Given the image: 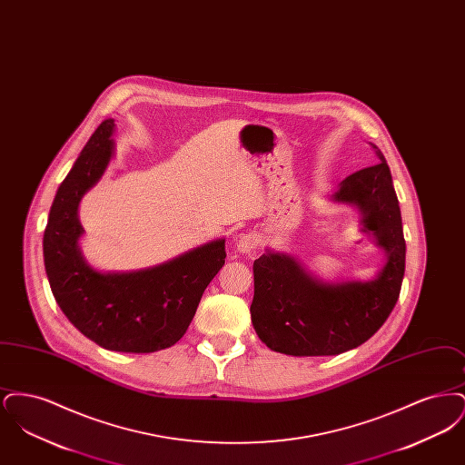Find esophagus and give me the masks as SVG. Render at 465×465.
<instances>
[{
  "label": "esophagus",
  "mask_w": 465,
  "mask_h": 465,
  "mask_svg": "<svg viewBox=\"0 0 465 465\" xmlns=\"http://www.w3.org/2000/svg\"><path fill=\"white\" fill-rule=\"evenodd\" d=\"M258 245H260V239H258L256 233H241L239 239H237V243H235V249H237L239 252H242V254H249V252H252Z\"/></svg>",
  "instance_id": "1"
}]
</instances>
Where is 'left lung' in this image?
Returning a JSON list of instances; mask_svg holds the SVG:
<instances>
[{"mask_svg": "<svg viewBox=\"0 0 465 465\" xmlns=\"http://www.w3.org/2000/svg\"><path fill=\"white\" fill-rule=\"evenodd\" d=\"M378 163L345 177L334 202L354 203L362 232L373 233L387 260L375 279L322 282L292 256L266 251L254 270L252 326L268 349L288 355H336L362 345L387 321L404 277L406 242L391 169Z\"/></svg>", "mask_w": 465, "mask_h": 465, "instance_id": "obj_1", "label": "left lung"}]
</instances>
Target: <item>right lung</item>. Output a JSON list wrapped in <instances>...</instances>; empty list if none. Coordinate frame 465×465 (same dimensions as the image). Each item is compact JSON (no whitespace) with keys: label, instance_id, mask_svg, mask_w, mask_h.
<instances>
[{"label":"right lung","instance_id":"right-lung-1","mask_svg":"<svg viewBox=\"0 0 465 465\" xmlns=\"http://www.w3.org/2000/svg\"><path fill=\"white\" fill-rule=\"evenodd\" d=\"M113 129V118L95 129L55 193L45 228V270L57 305L78 331L108 351L150 354L188 330L203 291L224 265V239L137 272L94 270L78 247V205L110 163Z\"/></svg>","mask_w":465,"mask_h":465}]
</instances>
